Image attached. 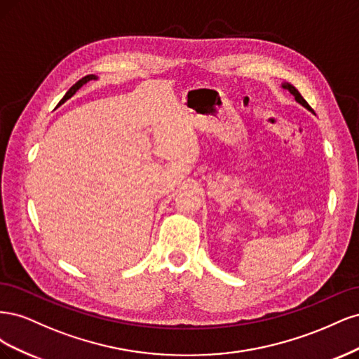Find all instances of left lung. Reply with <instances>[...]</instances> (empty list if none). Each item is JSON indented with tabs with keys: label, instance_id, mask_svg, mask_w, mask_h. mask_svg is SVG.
<instances>
[{
	"label": "left lung",
	"instance_id": "8db88e82",
	"mask_svg": "<svg viewBox=\"0 0 359 359\" xmlns=\"http://www.w3.org/2000/svg\"><path fill=\"white\" fill-rule=\"evenodd\" d=\"M281 86H283V88L285 90H287L293 97H295V100L299 103V104H302L304 107H306V109H309L310 112H313V109H311V107H310V104L306 102V100H304V97L299 94V91L295 88V86H293V85H290L289 82H285V83H281ZM314 114V112H313Z\"/></svg>",
	"mask_w": 359,
	"mask_h": 359
}]
</instances>
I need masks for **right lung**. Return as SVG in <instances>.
<instances>
[{
  "mask_svg": "<svg viewBox=\"0 0 359 359\" xmlns=\"http://www.w3.org/2000/svg\"><path fill=\"white\" fill-rule=\"evenodd\" d=\"M93 79H97V76L95 74H88V76H85V78H82L81 81H78V82H76L73 86H72V88L66 93V95H64L62 97V99H61V102H60V104H62L64 102H66V100H69L70 99V97L72 95H74L76 94V91H78L79 88H81V86L82 85H85L86 82H90V81H93Z\"/></svg>",
  "mask_w": 359,
  "mask_h": 359,
  "instance_id": "obj_1",
  "label": "right lung"
}]
</instances>
